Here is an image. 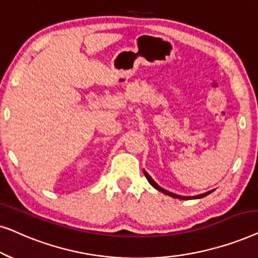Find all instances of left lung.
Returning <instances> with one entry per match:
<instances>
[{"instance_id": "obj_1", "label": "left lung", "mask_w": 258, "mask_h": 258, "mask_svg": "<svg viewBox=\"0 0 258 258\" xmlns=\"http://www.w3.org/2000/svg\"><path fill=\"white\" fill-rule=\"evenodd\" d=\"M143 172H144V176H146L147 179H148V182H149L150 184L153 185L155 189L158 190V191H161V192L165 194V195H168V196H171V197H174V199H178V200H196V199H203V197L208 196V195H209V194H211V192L214 191V190H210V191H207V192H204V194H201V195H196V196H181V195H176V194H174V192H170V191H168V190H165V189L162 188V186L158 185L157 183L155 182L153 178H151V176H150L149 174H148V172H147L146 170H143Z\"/></svg>"}]
</instances>
